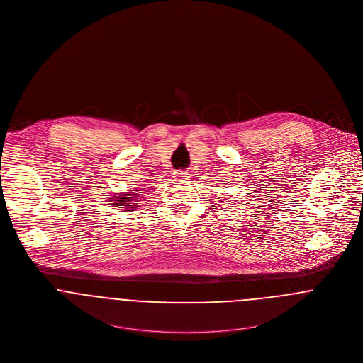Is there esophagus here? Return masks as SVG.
<instances>
[{"instance_id":"esophagus-1","label":"esophagus","mask_w":363,"mask_h":363,"mask_svg":"<svg viewBox=\"0 0 363 363\" xmlns=\"http://www.w3.org/2000/svg\"><path fill=\"white\" fill-rule=\"evenodd\" d=\"M174 179H176V182H186L189 179V174H187V172L179 170L174 173Z\"/></svg>"}]
</instances>
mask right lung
<instances>
[{"mask_svg":"<svg viewBox=\"0 0 363 363\" xmlns=\"http://www.w3.org/2000/svg\"><path fill=\"white\" fill-rule=\"evenodd\" d=\"M140 193H141V189L140 187H134L133 190H128L127 193H118V194L111 196V200L108 203L113 207L121 208L123 212H127V211L131 212V211H135V207H137L135 203L140 201V199H138Z\"/></svg>","mask_w":363,"mask_h":363,"instance_id":"right-lung-1","label":"right lung"}]
</instances>
